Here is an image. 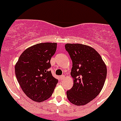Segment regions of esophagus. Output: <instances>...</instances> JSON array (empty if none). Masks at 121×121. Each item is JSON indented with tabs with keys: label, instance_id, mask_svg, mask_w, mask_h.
<instances>
[{
	"label": "esophagus",
	"instance_id": "34e87169",
	"mask_svg": "<svg viewBox=\"0 0 121 121\" xmlns=\"http://www.w3.org/2000/svg\"><path fill=\"white\" fill-rule=\"evenodd\" d=\"M64 78H65V75H61V76L60 77V79L61 80H64Z\"/></svg>",
	"mask_w": 121,
	"mask_h": 121
}]
</instances>
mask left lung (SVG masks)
I'll list each match as a JSON object with an SVG mask.
<instances>
[{
  "label": "left lung",
  "mask_w": 121,
  "mask_h": 121,
  "mask_svg": "<svg viewBox=\"0 0 121 121\" xmlns=\"http://www.w3.org/2000/svg\"><path fill=\"white\" fill-rule=\"evenodd\" d=\"M65 48L73 62L71 75L74 80L73 86L67 91L68 99L75 105H84L102 90L107 66L99 54L90 46L67 43Z\"/></svg>",
  "instance_id": "1"
}]
</instances>
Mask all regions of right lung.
Instances as JSON below:
<instances>
[{"label": "right lung", "mask_w": 121, "mask_h": 121, "mask_svg": "<svg viewBox=\"0 0 121 121\" xmlns=\"http://www.w3.org/2000/svg\"><path fill=\"white\" fill-rule=\"evenodd\" d=\"M56 48V43L33 45L23 52L15 65L16 76L22 90L35 102L49 98L58 82L48 69Z\"/></svg>", "instance_id": "obj_1"}]
</instances>
